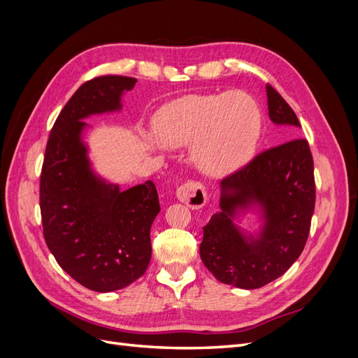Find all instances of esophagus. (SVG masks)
Instances as JSON below:
<instances>
[{"mask_svg":"<svg viewBox=\"0 0 358 358\" xmlns=\"http://www.w3.org/2000/svg\"><path fill=\"white\" fill-rule=\"evenodd\" d=\"M175 197L185 203L187 206L192 209H200L204 206L206 200H208V196H206V191L204 187L199 182H187L180 185L176 192H175Z\"/></svg>","mask_w":358,"mask_h":358,"instance_id":"obj_1","label":"esophagus"}]
</instances>
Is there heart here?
Instances as JSON below:
<instances>
[{
    "label": "heart",
    "mask_w": 358,
    "mask_h": 358,
    "mask_svg": "<svg viewBox=\"0 0 358 358\" xmlns=\"http://www.w3.org/2000/svg\"><path fill=\"white\" fill-rule=\"evenodd\" d=\"M154 133L164 148L191 145V158L208 176H222L243 167L257 152L262 112L251 95L233 91L187 95L157 113Z\"/></svg>",
    "instance_id": "heart-1"
}]
</instances>
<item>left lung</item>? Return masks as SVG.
<instances>
[{"label": "left lung", "instance_id": "obj_1", "mask_svg": "<svg viewBox=\"0 0 358 358\" xmlns=\"http://www.w3.org/2000/svg\"><path fill=\"white\" fill-rule=\"evenodd\" d=\"M266 94L270 121L300 128L296 113L270 85ZM220 191V210L203 227V264L220 282L242 289L264 287L282 276L306 245L315 208L306 140H289L259 154L221 180ZM248 214L257 216V231L241 227Z\"/></svg>", "mask_w": 358, "mask_h": 358}]
</instances>
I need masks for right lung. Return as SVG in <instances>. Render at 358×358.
<instances>
[{"mask_svg":"<svg viewBox=\"0 0 358 358\" xmlns=\"http://www.w3.org/2000/svg\"><path fill=\"white\" fill-rule=\"evenodd\" d=\"M137 79L103 76L83 83L50 131L40 178L43 234L64 272L96 292L121 289L150 262V227L159 212L152 180L121 189L92 166L85 122L122 110Z\"/></svg>","mask_w":358,"mask_h":358,"instance_id":"1","label":"right lung"}]
</instances>
